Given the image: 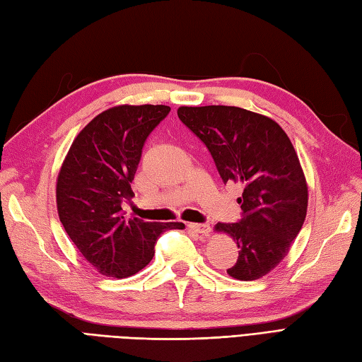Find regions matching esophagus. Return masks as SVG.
Masks as SVG:
<instances>
[{
  "label": "esophagus",
  "instance_id": "obj_1",
  "mask_svg": "<svg viewBox=\"0 0 362 362\" xmlns=\"http://www.w3.org/2000/svg\"><path fill=\"white\" fill-rule=\"evenodd\" d=\"M189 231L197 234H208L211 231V226L208 223H189Z\"/></svg>",
  "mask_w": 362,
  "mask_h": 362
}]
</instances>
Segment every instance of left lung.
Wrapping results in <instances>:
<instances>
[{"label": "left lung", "mask_w": 362, "mask_h": 362, "mask_svg": "<svg viewBox=\"0 0 362 362\" xmlns=\"http://www.w3.org/2000/svg\"><path fill=\"white\" fill-rule=\"evenodd\" d=\"M178 117L209 150L222 181L243 186L239 222L216 226L239 248L228 275L240 281L267 275L289 252L308 209L306 180L289 137L269 117L235 106H182Z\"/></svg>", "instance_id": "1"}]
</instances>
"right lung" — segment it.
Listing matches in <instances>:
<instances>
[{"mask_svg": "<svg viewBox=\"0 0 362 362\" xmlns=\"http://www.w3.org/2000/svg\"><path fill=\"white\" fill-rule=\"evenodd\" d=\"M170 107L115 106L95 117L73 140L57 176L56 200L61 223L86 259L100 274L127 278L154 256V243L181 222H145L127 217L142 148Z\"/></svg>", "mask_w": 362, "mask_h": 362, "instance_id": "obj_1", "label": "right lung"}]
</instances>
